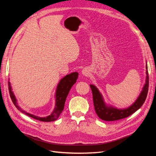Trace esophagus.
<instances>
[{
	"mask_svg": "<svg viewBox=\"0 0 156 156\" xmlns=\"http://www.w3.org/2000/svg\"><path fill=\"white\" fill-rule=\"evenodd\" d=\"M82 73H83V75H87V74H88V73H87V71L83 69V70L82 71Z\"/></svg>",
	"mask_w": 156,
	"mask_h": 156,
	"instance_id": "1",
	"label": "esophagus"
}]
</instances>
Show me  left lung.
I'll use <instances>...</instances> for the list:
<instances>
[{"mask_svg": "<svg viewBox=\"0 0 156 156\" xmlns=\"http://www.w3.org/2000/svg\"><path fill=\"white\" fill-rule=\"evenodd\" d=\"M146 69H148L147 65H146ZM146 75H146V84H144L143 91L141 92L139 97L133 105L126 109H117V108L112 107H107L103 100L101 94L99 92L98 88L95 86L90 84V87L92 92L94 109H95L98 117L103 120L115 121L125 119L137 111L143 105L146 98L147 97L149 87L148 70H146Z\"/></svg>", "mask_w": 156, "mask_h": 156, "instance_id": "obj_1", "label": "left lung"}]
</instances>
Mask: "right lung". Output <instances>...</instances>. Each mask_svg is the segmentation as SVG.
<instances>
[{"mask_svg":"<svg viewBox=\"0 0 156 156\" xmlns=\"http://www.w3.org/2000/svg\"><path fill=\"white\" fill-rule=\"evenodd\" d=\"M79 73L77 72H73L70 73L69 75H67L65 76L63 79L60 80V81L57 87V90H56V105L53 112L51 113V115L47 116L45 118H40L38 116H36L34 115H32L29 113L26 112L21 108L19 107L16 103V98L14 96L13 94L12 91V88L10 87V83L8 82L9 84V92H10V96L12 99V101L14 105L16 107L18 110H20L21 112L25 113L27 115L30 117H32V119H34L37 120H40L41 122H52L55 121L59 117L61 112H62L64 104L66 101V99L68 95V93L70 90L71 88L72 87L73 84L76 83L77 79L78 78Z\"/></svg>","mask_w":156,"mask_h":156,"instance_id":"right-lung-1","label":"right lung"}]
</instances>
